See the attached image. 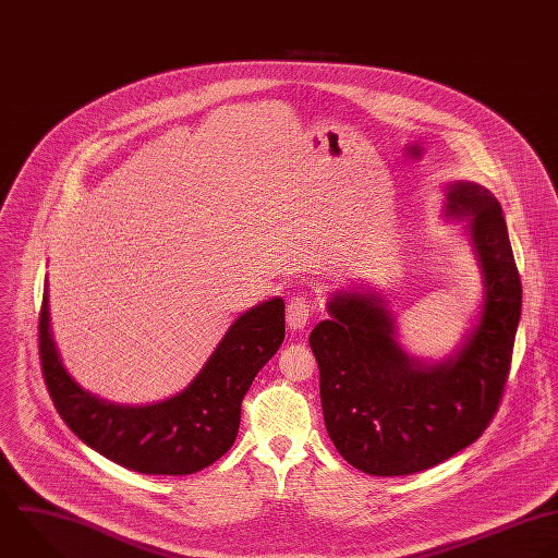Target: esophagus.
<instances>
[{
	"instance_id": "esophagus-1",
	"label": "esophagus",
	"mask_w": 558,
	"mask_h": 558,
	"mask_svg": "<svg viewBox=\"0 0 558 558\" xmlns=\"http://www.w3.org/2000/svg\"><path fill=\"white\" fill-rule=\"evenodd\" d=\"M311 322V302L306 298H291L287 304V324L293 332L304 330Z\"/></svg>"
}]
</instances>
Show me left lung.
<instances>
[{"instance_id":"left-lung-1","label":"left lung","mask_w":558,"mask_h":558,"mask_svg":"<svg viewBox=\"0 0 558 558\" xmlns=\"http://www.w3.org/2000/svg\"><path fill=\"white\" fill-rule=\"evenodd\" d=\"M446 217L468 219L485 284L478 324L452 356H409L387 302L363 287L332 293L330 317L308 337L326 430L339 454L372 476L417 474L472 446L509 378L522 282L502 206L485 186L459 180L446 186Z\"/></svg>"}]
</instances>
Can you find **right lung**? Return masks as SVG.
<instances>
[{
    "label": "right lung",
    "instance_id": "1",
    "mask_svg": "<svg viewBox=\"0 0 558 558\" xmlns=\"http://www.w3.org/2000/svg\"><path fill=\"white\" fill-rule=\"evenodd\" d=\"M284 341V302L271 298L234 319L191 385L156 404L121 407L84 391L64 369L49 328L47 284L38 350L47 391L62 422L88 448L147 476H186L234 444L241 402Z\"/></svg>",
    "mask_w": 558,
    "mask_h": 558
}]
</instances>
